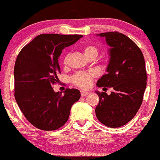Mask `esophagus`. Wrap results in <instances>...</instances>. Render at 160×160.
<instances>
[{
  "label": "esophagus",
  "mask_w": 160,
  "mask_h": 160,
  "mask_svg": "<svg viewBox=\"0 0 160 160\" xmlns=\"http://www.w3.org/2000/svg\"><path fill=\"white\" fill-rule=\"evenodd\" d=\"M80 93H81V96H85L87 95H88L89 92H87V91H84V90H82L80 91Z\"/></svg>",
  "instance_id": "esophagus-1"
}]
</instances>
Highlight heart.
Here are the masks:
<instances>
[{
    "label": "heart",
    "mask_w": 160,
    "mask_h": 160,
    "mask_svg": "<svg viewBox=\"0 0 160 160\" xmlns=\"http://www.w3.org/2000/svg\"><path fill=\"white\" fill-rule=\"evenodd\" d=\"M83 53L85 57L88 59L89 58H96L98 54V50L96 46L92 44L85 45L82 48ZM69 53H67L63 58V63L67 64L68 58H69ZM97 76L96 72L94 71H89L88 73H78L72 78V82L76 85L81 87V88H88L92 84V80Z\"/></svg>",
    "instance_id": "1"
}]
</instances>
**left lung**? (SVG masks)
<instances>
[{"instance_id":"obj_1","label":"left lung","mask_w":160,"mask_h":160,"mask_svg":"<svg viewBox=\"0 0 160 160\" xmlns=\"http://www.w3.org/2000/svg\"><path fill=\"white\" fill-rule=\"evenodd\" d=\"M97 36L109 46V59L107 73L96 86L112 87L113 92L108 95L96 91L99 96L96 115L105 126L118 128L132 119L142 103L147 80L144 58L136 43L123 34L110 32Z\"/></svg>"}]
</instances>
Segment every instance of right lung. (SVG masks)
Returning a JSON list of instances; mask_svg holds the SVG:
<instances>
[{"label": "right lung", "instance_id": "obj_1", "mask_svg": "<svg viewBox=\"0 0 160 160\" xmlns=\"http://www.w3.org/2000/svg\"><path fill=\"white\" fill-rule=\"evenodd\" d=\"M79 34H42L25 46L15 62L14 96L30 123L42 130H55L68 119L71 108L80 98L76 89L55 92L61 73L58 59L66 47L82 38Z\"/></svg>", "mask_w": 160, "mask_h": 160}]
</instances>
